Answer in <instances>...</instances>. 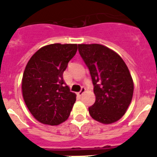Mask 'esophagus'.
I'll list each match as a JSON object with an SVG mask.
<instances>
[{"instance_id": "obj_1", "label": "esophagus", "mask_w": 157, "mask_h": 157, "mask_svg": "<svg viewBox=\"0 0 157 157\" xmlns=\"http://www.w3.org/2000/svg\"><path fill=\"white\" fill-rule=\"evenodd\" d=\"M85 88H84V87H82V88H81V91H80V92H78V93H77V95H78V96H80V97H81V95L83 94V93H85Z\"/></svg>"}]
</instances>
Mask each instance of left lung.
<instances>
[{
	"label": "left lung",
	"instance_id": "1",
	"mask_svg": "<svg viewBox=\"0 0 157 157\" xmlns=\"http://www.w3.org/2000/svg\"><path fill=\"white\" fill-rule=\"evenodd\" d=\"M79 53L89 68L96 101L89 108L93 119L114 123L124 115L133 95V81L121 56L99 44H78Z\"/></svg>",
	"mask_w": 157,
	"mask_h": 157
}]
</instances>
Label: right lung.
I'll use <instances>...</instances> for the list:
<instances>
[{
  "label": "right lung",
  "instance_id": "obj_1",
  "mask_svg": "<svg viewBox=\"0 0 157 157\" xmlns=\"http://www.w3.org/2000/svg\"><path fill=\"white\" fill-rule=\"evenodd\" d=\"M76 44H52L36 51L29 60L22 78V94L32 115L39 122L58 125L70 115L76 94L63 79Z\"/></svg>",
  "mask_w": 157,
  "mask_h": 157
}]
</instances>
